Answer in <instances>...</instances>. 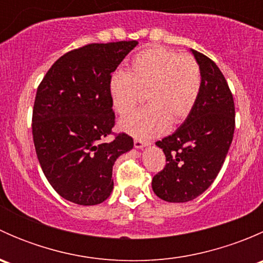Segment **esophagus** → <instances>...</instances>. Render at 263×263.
Listing matches in <instances>:
<instances>
[{"mask_svg": "<svg viewBox=\"0 0 263 263\" xmlns=\"http://www.w3.org/2000/svg\"><path fill=\"white\" fill-rule=\"evenodd\" d=\"M134 144H135V147H136V148H142V147L147 146L148 142H147V141H142V140L136 139V140H135Z\"/></svg>", "mask_w": 263, "mask_h": 263, "instance_id": "34e87169", "label": "esophagus"}]
</instances>
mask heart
<instances>
[{
    "label": "heart",
    "mask_w": 263,
    "mask_h": 263,
    "mask_svg": "<svg viewBox=\"0 0 263 263\" xmlns=\"http://www.w3.org/2000/svg\"><path fill=\"white\" fill-rule=\"evenodd\" d=\"M201 70L190 54L153 47L137 53L131 72L116 70L109 78L113 108L126 115L146 91L150 104L119 121V127L135 137L150 139L168 131L171 122L182 123L195 108L201 91Z\"/></svg>",
    "instance_id": "1"
}]
</instances>
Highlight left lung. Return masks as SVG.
<instances>
[{"label": "left lung", "mask_w": 263, "mask_h": 263, "mask_svg": "<svg viewBox=\"0 0 263 263\" xmlns=\"http://www.w3.org/2000/svg\"><path fill=\"white\" fill-rule=\"evenodd\" d=\"M191 52L202 79L197 103L174 134L156 142L168 163L151 185L168 202H187L205 192L219 174L234 136V100L224 75L205 54Z\"/></svg>", "instance_id": "obj_1"}]
</instances>
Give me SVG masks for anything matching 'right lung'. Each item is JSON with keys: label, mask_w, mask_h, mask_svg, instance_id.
I'll return each instance as SVG.
<instances>
[{"label": "right lung", "mask_w": 263, "mask_h": 263, "mask_svg": "<svg viewBox=\"0 0 263 263\" xmlns=\"http://www.w3.org/2000/svg\"><path fill=\"white\" fill-rule=\"evenodd\" d=\"M136 41L92 43L58 58L38 86L33 140L44 176L65 200L102 203L113 191L112 171L134 147L126 134L105 141L115 126L109 78Z\"/></svg>", "instance_id": "obj_1"}]
</instances>
